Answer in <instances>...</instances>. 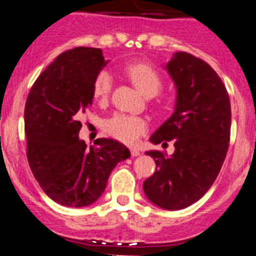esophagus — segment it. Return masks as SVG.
Returning <instances> with one entry per match:
<instances>
[{"mask_svg":"<svg viewBox=\"0 0 256 256\" xmlns=\"http://www.w3.org/2000/svg\"><path fill=\"white\" fill-rule=\"evenodd\" d=\"M130 155L132 156H138L140 155V151L137 148H130Z\"/></svg>","mask_w":256,"mask_h":256,"instance_id":"esophagus-1","label":"esophagus"}]
</instances>
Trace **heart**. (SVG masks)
Returning a JSON list of instances; mask_svg holds the SVG:
<instances>
[{"label": "heart", "mask_w": 256, "mask_h": 256, "mask_svg": "<svg viewBox=\"0 0 256 256\" xmlns=\"http://www.w3.org/2000/svg\"><path fill=\"white\" fill-rule=\"evenodd\" d=\"M124 73L146 97H154L162 91V78L154 66L144 62H132L124 66ZM112 90V74L101 70L92 84V94L97 101L104 102ZM105 130L118 141L133 144L148 130V122L144 118L128 114H115L105 122Z\"/></svg>", "instance_id": "obj_1"}]
</instances>
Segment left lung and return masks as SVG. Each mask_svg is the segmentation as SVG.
<instances>
[{
    "label": "left lung",
    "instance_id": "left-lung-1",
    "mask_svg": "<svg viewBox=\"0 0 256 256\" xmlns=\"http://www.w3.org/2000/svg\"><path fill=\"white\" fill-rule=\"evenodd\" d=\"M165 69L177 87V102L150 141L174 140L176 150L172 156L146 152L156 170L144 191L158 206L180 210L200 200L218 177L230 146V102L222 79L204 60L176 52Z\"/></svg>",
    "mask_w": 256,
    "mask_h": 256
}]
</instances>
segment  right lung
<instances>
[{
    "label": "right lung",
    "instance_id": "1",
    "mask_svg": "<svg viewBox=\"0 0 256 256\" xmlns=\"http://www.w3.org/2000/svg\"><path fill=\"white\" fill-rule=\"evenodd\" d=\"M106 65L102 50L62 52L32 86L24 110L26 158L40 188L60 205L82 208L104 194L108 176L130 150L112 138L87 148L79 118L92 105V84Z\"/></svg>",
    "mask_w": 256,
    "mask_h": 256
}]
</instances>
